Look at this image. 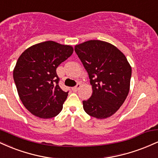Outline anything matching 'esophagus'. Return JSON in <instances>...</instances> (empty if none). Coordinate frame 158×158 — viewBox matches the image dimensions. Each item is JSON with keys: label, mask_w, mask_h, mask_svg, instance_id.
Wrapping results in <instances>:
<instances>
[{"label": "esophagus", "mask_w": 158, "mask_h": 158, "mask_svg": "<svg viewBox=\"0 0 158 158\" xmlns=\"http://www.w3.org/2000/svg\"><path fill=\"white\" fill-rule=\"evenodd\" d=\"M80 87H81V85H80V84H79V83H78V84H77V85H76V86H75V87H73V88H72V90H73L74 92H77V90H79V88H80Z\"/></svg>", "instance_id": "34e87169"}]
</instances>
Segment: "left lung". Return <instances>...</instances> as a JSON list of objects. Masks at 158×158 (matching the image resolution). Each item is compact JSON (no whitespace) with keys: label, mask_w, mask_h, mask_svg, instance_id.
Returning a JSON list of instances; mask_svg holds the SVG:
<instances>
[{"label":"left lung","mask_w":158,"mask_h":158,"mask_svg":"<svg viewBox=\"0 0 158 158\" xmlns=\"http://www.w3.org/2000/svg\"><path fill=\"white\" fill-rule=\"evenodd\" d=\"M75 52L86 69L93 94L83 101L88 115L106 119L118 110L130 90L131 67L117 47L100 40H90L75 46Z\"/></svg>","instance_id":"8db88e82"}]
</instances>
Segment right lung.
<instances>
[{
  "mask_svg": "<svg viewBox=\"0 0 158 158\" xmlns=\"http://www.w3.org/2000/svg\"><path fill=\"white\" fill-rule=\"evenodd\" d=\"M73 52L71 45L48 41L32 45L19 56L14 81L23 105L35 117L52 118L62 110L68 92L58 85L56 68Z\"/></svg>",
  "mask_w": 158,
  "mask_h": 158,
  "instance_id": "obj_1",
  "label": "right lung"
}]
</instances>
